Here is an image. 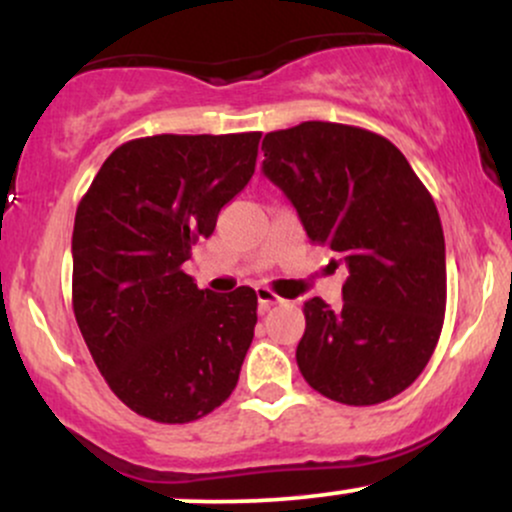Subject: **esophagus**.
Listing matches in <instances>:
<instances>
[{"label":"esophagus","mask_w":512,"mask_h":512,"mask_svg":"<svg viewBox=\"0 0 512 512\" xmlns=\"http://www.w3.org/2000/svg\"><path fill=\"white\" fill-rule=\"evenodd\" d=\"M257 303H260L262 310H269L272 305L281 303V298L276 296L274 291H269V289H264V286H260V289H257Z\"/></svg>","instance_id":"obj_1"}]
</instances>
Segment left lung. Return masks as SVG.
Returning <instances> with one entry per match:
<instances>
[{"mask_svg": "<svg viewBox=\"0 0 512 512\" xmlns=\"http://www.w3.org/2000/svg\"><path fill=\"white\" fill-rule=\"evenodd\" d=\"M262 173L296 207L310 243L344 264V303L303 305L305 383L351 407L404 392L445 317V238L436 202L395 144L368 129L301 122L269 132Z\"/></svg>", "mask_w": 512, "mask_h": 512, "instance_id": "left-lung-1", "label": "left lung"}]
</instances>
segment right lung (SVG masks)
I'll return each mask as SVG.
<instances>
[{"label": "right lung", "mask_w": 512, "mask_h": 512, "mask_svg": "<svg viewBox=\"0 0 512 512\" xmlns=\"http://www.w3.org/2000/svg\"><path fill=\"white\" fill-rule=\"evenodd\" d=\"M260 132L156 134L117 146L74 219L72 301L98 370L158 424L207 416L236 390L257 293L197 289L182 264L255 173Z\"/></svg>", "instance_id": "1"}]
</instances>
